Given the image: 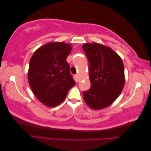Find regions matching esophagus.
<instances>
[{
    "instance_id": "34e87169",
    "label": "esophagus",
    "mask_w": 151,
    "mask_h": 151,
    "mask_svg": "<svg viewBox=\"0 0 151 151\" xmlns=\"http://www.w3.org/2000/svg\"><path fill=\"white\" fill-rule=\"evenodd\" d=\"M75 79H76V81L77 82H79V76L77 75V74L75 75Z\"/></svg>"
}]
</instances>
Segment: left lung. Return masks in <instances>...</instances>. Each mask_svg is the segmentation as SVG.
<instances>
[{
  "instance_id": "obj_1",
  "label": "left lung",
  "mask_w": 151,
  "mask_h": 151,
  "mask_svg": "<svg viewBox=\"0 0 151 151\" xmlns=\"http://www.w3.org/2000/svg\"><path fill=\"white\" fill-rule=\"evenodd\" d=\"M89 61L91 88L83 91L86 103L94 109L106 108L115 101L125 84L124 65L109 47L96 43L83 45Z\"/></svg>"
}]
</instances>
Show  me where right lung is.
Here are the masks:
<instances>
[{
	"label": "right lung",
	"mask_w": 151,
	"mask_h": 151,
	"mask_svg": "<svg viewBox=\"0 0 151 151\" xmlns=\"http://www.w3.org/2000/svg\"><path fill=\"white\" fill-rule=\"evenodd\" d=\"M71 50L69 44L49 43L36 50L31 58L29 86L35 96L47 106L61 103L68 91L76 84L66 61Z\"/></svg>",
	"instance_id": "1"
}]
</instances>
